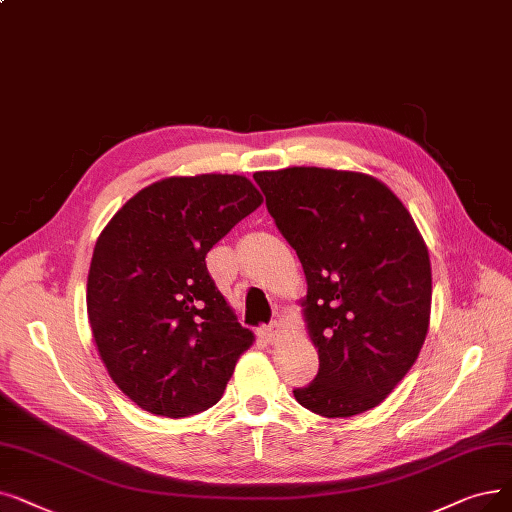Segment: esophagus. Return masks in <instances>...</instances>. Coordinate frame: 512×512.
Listing matches in <instances>:
<instances>
[{
    "instance_id": "34e87169",
    "label": "esophagus",
    "mask_w": 512,
    "mask_h": 512,
    "mask_svg": "<svg viewBox=\"0 0 512 512\" xmlns=\"http://www.w3.org/2000/svg\"><path fill=\"white\" fill-rule=\"evenodd\" d=\"M259 337L265 343H274L280 337V324L278 322H270L268 326H261L259 328Z\"/></svg>"
}]
</instances>
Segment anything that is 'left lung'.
<instances>
[{
	"mask_svg": "<svg viewBox=\"0 0 512 512\" xmlns=\"http://www.w3.org/2000/svg\"><path fill=\"white\" fill-rule=\"evenodd\" d=\"M297 251L320 368L297 402L326 418L362 414L418 358L431 316V261L412 215L364 173L288 167L253 175Z\"/></svg>",
	"mask_w": 512,
	"mask_h": 512,
	"instance_id": "left-lung-1",
	"label": "left lung"
}]
</instances>
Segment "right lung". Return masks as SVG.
Masks as SVG:
<instances>
[{"mask_svg":"<svg viewBox=\"0 0 512 512\" xmlns=\"http://www.w3.org/2000/svg\"><path fill=\"white\" fill-rule=\"evenodd\" d=\"M263 198L242 175L167 177L140 190L96 240L87 316L100 358L142 410L215 406L255 337L207 270V253Z\"/></svg>","mask_w":512,"mask_h":512,"instance_id":"1","label":"right lung"}]
</instances>
